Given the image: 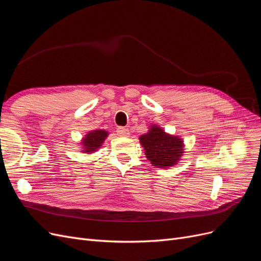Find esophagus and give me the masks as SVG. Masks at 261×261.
I'll return each instance as SVG.
<instances>
[{
	"mask_svg": "<svg viewBox=\"0 0 261 261\" xmlns=\"http://www.w3.org/2000/svg\"><path fill=\"white\" fill-rule=\"evenodd\" d=\"M116 133H118V135L121 137H128L129 136V130L126 127H119L118 129H116Z\"/></svg>",
	"mask_w": 261,
	"mask_h": 261,
	"instance_id": "34e87169",
	"label": "esophagus"
}]
</instances>
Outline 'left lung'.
<instances>
[{
	"label": "left lung",
	"mask_w": 261,
	"mask_h": 261,
	"mask_svg": "<svg viewBox=\"0 0 261 261\" xmlns=\"http://www.w3.org/2000/svg\"><path fill=\"white\" fill-rule=\"evenodd\" d=\"M146 150V155L151 164L159 167L172 166L182 155V141L175 136L165 134L159 127H152L139 138Z\"/></svg>",
	"instance_id": "8db88e82"
}]
</instances>
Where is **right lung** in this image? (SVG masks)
Returning a JSON list of instances; mask_svg holds the SVG:
<instances>
[{"label": "right lung", "mask_w": 261, "mask_h": 261, "mask_svg": "<svg viewBox=\"0 0 261 261\" xmlns=\"http://www.w3.org/2000/svg\"><path fill=\"white\" fill-rule=\"evenodd\" d=\"M108 133L105 130H94L86 135L83 140V146H85V152H94L97 148L101 146L106 139Z\"/></svg>", "instance_id": "add662e5"}]
</instances>
